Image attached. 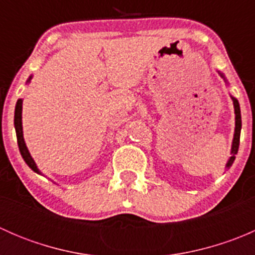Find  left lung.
I'll list each match as a JSON object with an SVG mask.
<instances>
[{
  "mask_svg": "<svg viewBox=\"0 0 255 255\" xmlns=\"http://www.w3.org/2000/svg\"><path fill=\"white\" fill-rule=\"evenodd\" d=\"M221 76L223 78V75L221 74ZM233 100V106H235V113H236V128H235V137H233V143H232V150H231V156L228 159V163H227V168H230L231 165L233 164L236 159V154L238 153V148H239V137H241V128H242V118H241V109H239V104H238V100L232 97Z\"/></svg>",
  "mask_w": 255,
  "mask_h": 255,
  "instance_id": "left-lung-1",
  "label": "left lung"
}]
</instances>
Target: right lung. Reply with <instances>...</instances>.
I'll return each instance as SVG.
<instances>
[{
	"instance_id": "add662e5",
	"label": "right lung",
	"mask_w": 255,
	"mask_h": 255,
	"mask_svg": "<svg viewBox=\"0 0 255 255\" xmlns=\"http://www.w3.org/2000/svg\"><path fill=\"white\" fill-rule=\"evenodd\" d=\"M32 76L28 79V82L30 81ZM14 128H16V134H17V142H18V148H19L20 154H22V158L24 159V161L27 163V165L32 169L35 173L40 174L39 169L35 165L34 160L30 156L29 151H28L27 145L24 143V138H23V130H22V100H18L16 104V110H14Z\"/></svg>"
}]
</instances>
